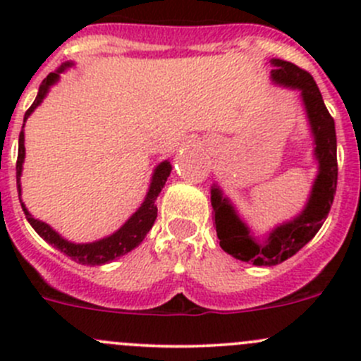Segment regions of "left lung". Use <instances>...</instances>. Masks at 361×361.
Instances as JSON below:
<instances>
[{"instance_id": "obj_1", "label": "left lung", "mask_w": 361, "mask_h": 361, "mask_svg": "<svg viewBox=\"0 0 361 361\" xmlns=\"http://www.w3.org/2000/svg\"><path fill=\"white\" fill-rule=\"evenodd\" d=\"M272 83L300 94L302 106L312 137V157L318 164L316 178L311 185L304 207L290 220L257 235L239 214L234 202L213 183L211 206L214 211L216 235L221 250L241 262L258 265H278L304 248L322 228L329 216L337 188V137L336 123L323 103L318 85L304 69L283 59L269 61Z\"/></svg>"}]
</instances>
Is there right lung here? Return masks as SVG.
<instances>
[{"instance_id":"1","label":"right lung","mask_w":361,"mask_h":361,"mask_svg":"<svg viewBox=\"0 0 361 361\" xmlns=\"http://www.w3.org/2000/svg\"><path fill=\"white\" fill-rule=\"evenodd\" d=\"M73 66H75V63L66 61V63L61 64L56 71L50 73V75L43 80L42 85H39L38 96H36L35 103H32L31 108L25 111L24 123L25 120L31 116V113L43 103V99H45L47 94L50 92V89L59 82L61 73L68 71V69ZM24 159H25V147H24V126H23V130H20L19 134V155H17L16 169H17V190H19L20 206H23L25 218H27V221L31 224V227L35 228L36 234H38L39 238L45 239V241L49 243V245H52L54 248L61 250L64 255H68L71 260L78 262V264L82 265L108 264V262L129 253V251H133L136 246H140L141 243H143V239L147 238L150 228L154 227L155 218H157V204H155V201H157L160 190H162L167 178H169L171 169H173L169 160H162V162L155 166L154 173H152V178H150V185H148V192L147 195H145L143 202H141V206L137 207L129 218H127V221L118 228V231H115L113 234L106 235V238H101L92 243H73V241H68L66 238H63V235H61L56 228L50 227L49 224H45V221L32 216V214L27 211V207H25V204L23 202V197H20V195H23L20 176H23Z\"/></svg>"}]
</instances>
